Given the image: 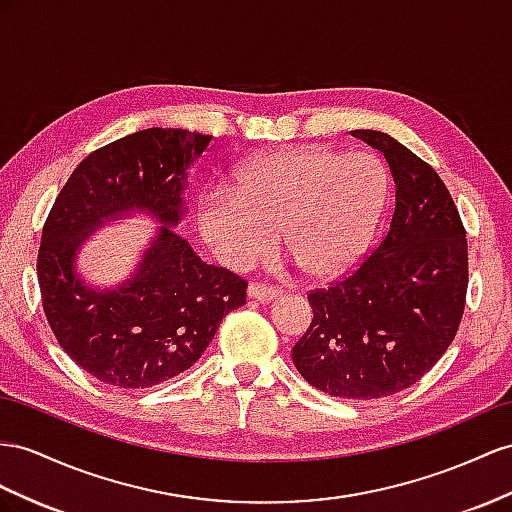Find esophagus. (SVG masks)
Masks as SVG:
<instances>
[{
    "instance_id": "obj_1",
    "label": "esophagus",
    "mask_w": 512,
    "mask_h": 512,
    "mask_svg": "<svg viewBox=\"0 0 512 512\" xmlns=\"http://www.w3.org/2000/svg\"><path fill=\"white\" fill-rule=\"evenodd\" d=\"M279 296H281L279 287L264 285V283H251V287H248V298L257 300V303H270V300Z\"/></svg>"
}]
</instances>
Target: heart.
I'll return each mask as SVG.
<instances>
[{"mask_svg": "<svg viewBox=\"0 0 512 512\" xmlns=\"http://www.w3.org/2000/svg\"><path fill=\"white\" fill-rule=\"evenodd\" d=\"M387 190V168L372 153L279 149L242 164L233 192H205L199 229L229 268L253 266L279 235L285 255L307 279L329 281L368 251Z\"/></svg>", "mask_w": 512, "mask_h": 512, "instance_id": "heart-1", "label": "heart"}]
</instances>
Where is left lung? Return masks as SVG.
Instances as JSON below:
<instances>
[{
  "label": "left lung",
  "instance_id": "8db88e82",
  "mask_svg": "<svg viewBox=\"0 0 512 512\" xmlns=\"http://www.w3.org/2000/svg\"><path fill=\"white\" fill-rule=\"evenodd\" d=\"M350 134L385 155L396 209L381 246L348 279L309 294L313 320L292 359L329 396L376 400L417 383L452 344L465 309L467 240L435 168L383 131Z\"/></svg>",
  "mask_w": 512,
  "mask_h": 512
}]
</instances>
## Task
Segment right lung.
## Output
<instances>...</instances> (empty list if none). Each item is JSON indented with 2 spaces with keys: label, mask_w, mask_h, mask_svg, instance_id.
Returning <instances> with one entry per match:
<instances>
[{
  "label": "right lung",
  "mask_w": 512,
  "mask_h": 512,
  "mask_svg": "<svg viewBox=\"0 0 512 512\" xmlns=\"http://www.w3.org/2000/svg\"><path fill=\"white\" fill-rule=\"evenodd\" d=\"M212 136L151 127L90 153L47 216L38 283L62 350L97 381L147 389L186 372L229 311L246 303V281L209 266L175 231L188 214V170ZM144 213L160 224L135 272L112 288L76 266L81 246L110 221Z\"/></svg>",
  "instance_id": "add662e5"
}]
</instances>
